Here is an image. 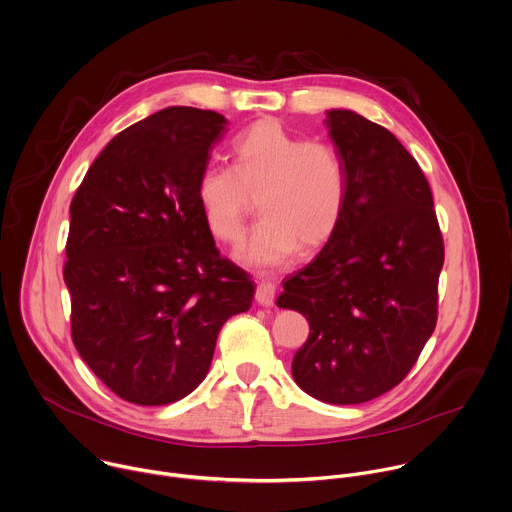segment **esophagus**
<instances>
[{
  "label": "esophagus",
  "instance_id": "34e87169",
  "mask_svg": "<svg viewBox=\"0 0 512 512\" xmlns=\"http://www.w3.org/2000/svg\"><path fill=\"white\" fill-rule=\"evenodd\" d=\"M255 299H257L259 305L271 307V305L275 303V283H271V281H261V283L257 285Z\"/></svg>",
  "mask_w": 512,
  "mask_h": 512
}]
</instances>
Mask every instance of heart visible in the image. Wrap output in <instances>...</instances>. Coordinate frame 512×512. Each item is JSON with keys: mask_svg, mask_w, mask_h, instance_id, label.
I'll use <instances>...</instances> for the list:
<instances>
[{"mask_svg": "<svg viewBox=\"0 0 512 512\" xmlns=\"http://www.w3.org/2000/svg\"><path fill=\"white\" fill-rule=\"evenodd\" d=\"M231 159L233 169L201 171L197 203L209 231L237 243L257 199L263 219L241 249L247 265L283 267L299 245L311 251L335 235L347 207V169L331 143L305 141L277 119H261L233 139Z\"/></svg>", "mask_w": 512, "mask_h": 512, "instance_id": "1", "label": "heart"}]
</instances>
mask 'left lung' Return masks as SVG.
<instances>
[{
    "mask_svg": "<svg viewBox=\"0 0 512 512\" xmlns=\"http://www.w3.org/2000/svg\"><path fill=\"white\" fill-rule=\"evenodd\" d=\"M325 125L347 169V207L319 255L283 281L277 307L309 321L293 379L331 405H359L397 387L437 325L445 261L433 193L415 157L351 109Z\"/></svg>",
    "mask_w": 512,
    "mask_h": 512,
    "instance_id": "left-lung-1",
    "label": "left lung"
}]
</instances>
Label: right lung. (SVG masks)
<instances>
[{
  "label": "right lung",
  "mask_w": 512,
  "mask_h": 512,
  "mask_svg": "<svg viewBox=\"0 0 512 512\" xmlns=\"http://www.w3.org/2000/svg\"><path fill=\"white\" fill-rule=\"evenodd\" d=\"M221 113L167 107L117 133L69 207L63 279L71 337L89 369L133 405H169L205 379L251 277L223 259L197 203Z\"/></svg>",
  "instance_id": "right-lung-1"
}]
</instances>
